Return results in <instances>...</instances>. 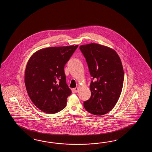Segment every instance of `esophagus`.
<instances>
[{
	"label": "esophagus",
	"mask_w": 152,
	"mask_h": 152,
	"mask_svg": "<svg viewBox=\"0 0 152 152\" xmlns=\"http://www.w3.org/2000/svg\"><path fill=\"white\" fill-rule=\"evenodd\" d=\"M79 90V88L78 87H75L72 89V93L73 94H76L77 91Z\"/></svg>",
	"instance_id": "34e87169"
}]
</instances>
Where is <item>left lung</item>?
Wrapping results in <instances>:
<instances>
[{
    "label": "left lung",
    "mask_w": 152,
    "mask_h": 152,
    "mask_svg": "<svg viewBox=\"0 0 152 152\" xmlns=\"http://www.w3.org/2000/svg\"><path fill=\"white\" fill-rule=\"evenodd\" d=\"M79 48L94 79L90 86L91 96L84 102V107L94 115H103L115 106L122 90V62L116 52L105 45L92 43Z\"/></svg>",
    "instance_id": "8db88e82"
}]
</instances>
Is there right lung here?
I'll return each mask as SVG.
<instances>
[{"label": "right lung", "mask_w": 152, "mask_h": 152, "mask_svg": "<svg viewBox=\"0 0 152 152\" xmlns=\"http://www.w3.org/2000/svg\"><path fill=\"white\" fill-rule=\"evenodd\" d=\"M78 45L52 47L35 52L24 75L26 89L37 108L53 114L66 106L71 90L66 81L64 67Z\"/></svg>", "instance_id": "right-lung-1"}]
</instances>
